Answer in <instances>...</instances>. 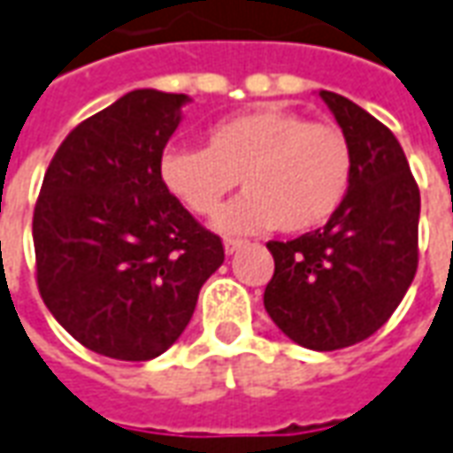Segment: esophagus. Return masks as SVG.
<instances>
[{"instance_id": "esophagus-1", "label": "esophagus", "mask_w": 453, "mask_h": 453, "mask_svg": "<svg viewBox=\"0 0 453 453\" xmlns=\"http://www.w3.org/2000/svg\"><path fill=\"white\" fill-rule=\"evenodd\" d=\"M244 244L246 242H242V239H224V251H226V254H236Z\"/></svg>"}]
</instances>
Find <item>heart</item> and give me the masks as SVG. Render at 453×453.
Segmentation results:
<instances>
[{
    "mask_svg": "<svg viewBox=\"0 0 453 453\" xmlns=\"http://www.w3.org/2000/svg\"><path fill=\"white\" fill-rule=\"evenodd\" d=\"M355 157L345 133L303 115L261 105L207 130V145L170 148L162 187L196 217H214L224 196L246 189L217 217V229L303 234L335 217L350 192Z\"/></svg>",
    "mask_w": 453,
    "mask_h": 453,
    "instance_id": "1",
    "label": "heart"
}]
</instances>
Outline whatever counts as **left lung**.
Instances as JSON below:
<instances>
[{"instance_id":"8db88e82","label":"left lung","mask_w":453,"mask_h":453,"mask_svg":"<svg viewBox=\"0 0 453 453\" xmlns=\"http://www.w3.org/2000/svg\"><path fill=\"white\" fill-rule=\"evenodd\" d=\"M355 157L350 192L323 229L268 242L264 305L293 342L327 352L388 323L417 273L419 189L397 137L345 96L320 90Z\"/></svg>"}]
</instances>
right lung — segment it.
<instances>
[{
  "instance_id": "obj_1",
  "label": "right lung",
  "mask_w": 453,
  "mask_h": 453,
  "mask_svg": "<svg viewBox=\"0 0 453 453\" xmlns=\"http://www.w3.org/2000/svg\"><path fill=\"white\" fill-rule=\"evenodd\" d=\"M189 101L130 90L73 127L43 174L34 209L39 293L83 348L113 360L167 350L224 264L219 236L160 180L162 150Z\"/></svg>"
}]
</instances>
